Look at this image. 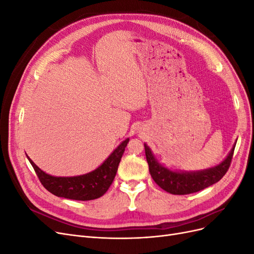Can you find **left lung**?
Returning <instances> with one entry per match:
<instances>
[{"instance_id": "obj_1", "label": "left lung", "mask_w": 254, "mask_h": 254, "mask_svg": "<svg viewBox=\"0 0 254 254\" xmlns=\"http://www.w3.org/2000/svg\"><path fill=\"white\" fill-rule=\"evenodd\" d=\"M236 142L228 156L218 165L202 171H173L161 164L153 155L149 146L144 143L146 160L149 166V173L158 186L173 195H188L209 188L218 182L229 170L233 157Z\"/></svg>"}]
</instances>
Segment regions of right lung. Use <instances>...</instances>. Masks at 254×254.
Segmentation results:
<instances>
[{"label": "right lung", "mask_w": 254, "mask_h": 254, "mask_svg": "<svg viewBox=\"0 0 254 254\" xmlns=\"http://www.w3.org/2000/svg\"><path fill=\"white\" fill-rule=\"evenodd\" d=\"M128 142L129 137L123 141L94 171L80 176H52L40 170L28 156L27 159L34 167L42 186L52 194L73 200H93L103 196L110 188Z\"/></svg>", "instance_id": "right-lung-1"}]
</instances>
